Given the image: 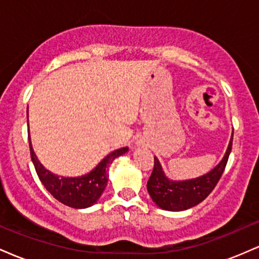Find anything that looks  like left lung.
<instances>
[{"instance_id": "obj_1", "label": "left lung", "mask_w": 259, "mask_h": 259, "mask_svg": "<svg viewBox=\"0 0 259 259\" xmlns=\"http://www.w3.org/2000/svg\"><path fill=\"white\" fill-rule=\"evenodd\" d=\"M231 145H233V138L229 142L228 150L222 162L209 173L196 179L185 181L169 180L163 173L158 159L154 157L153 170L147 181L148 194L152 201L162 209L171 210V212L189 209L200 203L213 191L224 173L229 154L231 152Z\"/></svg>"}]
</instances>
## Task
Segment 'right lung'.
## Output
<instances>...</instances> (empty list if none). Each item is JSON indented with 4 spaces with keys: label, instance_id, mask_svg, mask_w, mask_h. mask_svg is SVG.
I'll return each mask as SVG.
<instances>
[{
    "label": "right lung",
    "instance_id": "obj_1",
    "mask_svg": "<svg viewBox=\"0 0 259 259\" xmlns=\"http://www.w3.org/2000/svg\"><path fill=\"white\" fill-rule=\"evenodd\" d=\"M29 147H30L31 160L34 163L38 179L56 200L72 208H86L96 203L105 190L107 181H108L107 168L112 164V162L117 157L121 156L129 150L127 147H123L113 151L112 153H109L101 160L100 164L94 170H91L89 174L82 175V177L59 178L58 175L50 173L38 162L34 151H32L30 139H29Z\"/></svg>",
    "mask_w": 259,
    "mask_h": 259
}]
</instances>
